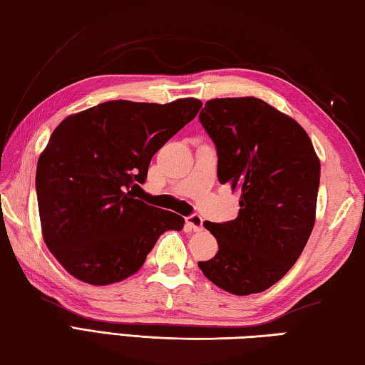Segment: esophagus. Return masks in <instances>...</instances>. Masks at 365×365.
<instances>
[{
  "mask_svg": "<svg viewBox=\"0 0 365 365\" xmlns=\"http://www.w3.org/2000/svg\"><path fill=\"white\" fill-rule=\"evenodd\" d=\"M187 224L188 226L195 230V232H200L204 229V220L200 218L199 215H191L187 218Z\"/></svg>",
  "mask_w": 365,
  "mask_h": 365,
  "instance_id": "obj_1",
  "label": "esophagus"
}]
</instances>
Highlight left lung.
I'll list each match as a JSON object with an SVG mask.
<instances>
[{
  "instance_id": "1",
  "label": "left lung",
  "mask_w": 365,
  "mask_h": 365,
  "mask_svg": "<svg viewBox=\"0 0 365 365\" xmlns=\"http://www.w3.org/2000/svg\"><path fill=\"white\" fill-rule=\"evenodd\" d=\"M199 120L218 153V180L240 190L235 220L204 226L218 242L197 265L229 293H260L298 260L315 222L320 160L299 123L255 97L208 100Z\"/></svg>"
}]
</instances>
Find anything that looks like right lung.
I'll use <instances>...</instances> for the list:
<instances>
[{
    "label": "right lung",
    "mask_w": 365,
    "mask_h": 365,
    "mask_svg": "<svg viewBox=\"0 0 365 365\" xmlns=\"http://www.w3.org/2000/svg\"><path fill=\"white\" fill-rule=\"evenodd\" d=\"M202 102L113 100L68 115L37 161L43 242L67 273L91 285L135 274L166 230L185 220L136 199L150 160Z\"/></svg>",
    "instance_id": "1"
}]
</instances>
